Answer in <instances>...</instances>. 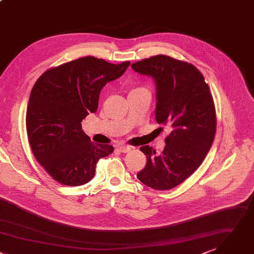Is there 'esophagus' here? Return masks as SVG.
I'll return each instance as SVG.
<instances>
[{"label": "esophagus", "mask_w": 254, "mask_h": 254, "mask_svg": "<svg viewBox=\"0 0 254 254\" xmlns=\"http://www.w3.org/2000/svg\"><path fill=\"white\" fill-rule=\"evenodd\" d=\"M131 149H132V147H130V146H118V148H117V150L122 152V153H127V152H129Z\"/></svg>", "instance_id": "34e87169"}]
</instances>
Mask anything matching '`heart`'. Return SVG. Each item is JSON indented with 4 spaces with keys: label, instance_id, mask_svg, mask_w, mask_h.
<instances>
[{
    "label": "heart",
    "instance_id": "heart-1",
    "mask_svg": "<svg viewBox=\"0 0 254 254\" xmlns=\"http://www.w3.org/2000/svg\"><path fill=\"white\" fill-rule=\"evenodd\" d=\"M139 89H143V88H135L134 90H139Z\"/></svg>",
    "mask_w": 254,
    "mask_h": 254
}]
</instances>
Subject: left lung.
I'll use <instances>...</instances> for the list:
<instances>
[{
  "instance_id": "1",
  "label": "left lung",
  "mask_w": 254,
  "mask_h": 254,
  "mask_svg": "<svg viewBox=\"0 0 254 254\" xmlns=\"http://www.w3.org/2000/svg\"><path fill=\"white\" fill-rule=\"evenodd\" d=\"M156 83L158 124L171 132L160 155L148 145L140 147L147 157L138 179L156 190L176 187L203 162L216 132L213 98L203 75L192 64L157 55L131 65Z\"/></svg>"
}]
</instances>
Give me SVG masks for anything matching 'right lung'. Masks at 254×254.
Returning a JSON list of instances; mask_svg holds the SVG:
<instances>
[{"mask_svg":"<svg viewBox=\"0 0 254 254\" xmlns=\"http://www.w3.org/2000/svg\"><path fill=\"white\" fill-rule=\"evenodd\" d=\"M129 65L88 56L47 70L35 83L26 114L28 139L37 161L59 183L89 182L99 159L114 151L112 145L92 142L81 122L97 111L102 88Z\"/></svg>","mask_w":254,"mask_h":254,"instance_id":"obj_1","label":"right lung"}]
</instances>
